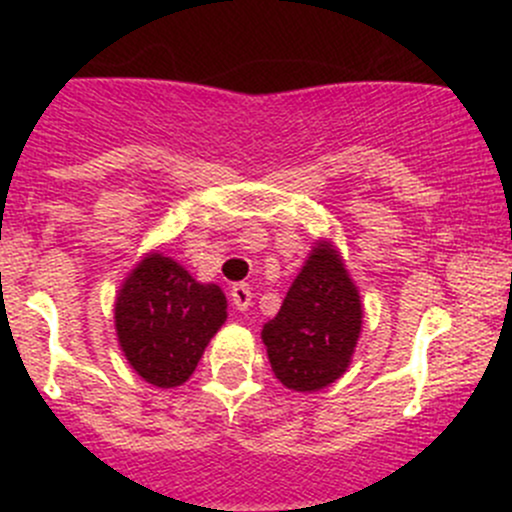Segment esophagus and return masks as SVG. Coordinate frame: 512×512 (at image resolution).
I'll list each match as a JSON object with an SVG mask.
<instances>
[{"mask_svg": "<svg viewBox=\"0 0 512 512\" xmlns=\"http://www.w3.org/2000/svg\"><path fill=\"white\" fill-rule=\"evenodd\" d=\"M231 303H234V308L241 310V313H244V310H249L251 288L246 286V283H234V286H231Z\"/></svg>", "mask_w": 512, "mask_h": 512, "instance_id": "34e87169", "label": "esophagus"}]
</instances>
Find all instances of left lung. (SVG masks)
<instances>
[{
    "label": "left lung",
    "mask_w": 512,
    "mask_h": 512,
    "mask_svg": "<svg viewBox=\"0 0 512 512\" xmlns=\"http://www.w3.org/2000/svg\"><path fill=\"white\" fill-rule=\"evenodd\" d=\"M360 333V291L333 241L318 239L261 330L271 370L293 392H318L350 367Z\"/></svg>",
    "instance_id": "left-lung-1"
}]
</instances>
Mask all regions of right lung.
Listing matches in <instances>:
<instances>
[{
    "instance_id": "1",
    "label": "right lung",
    "mask_w": 512,
    "mask_h": 512,
    "mask_svg": "<svg viewBox=\"0 0 512 512\" xmlns=\"http://www.w3.org/2000/svg\"><path fill=\"white\" fill-rule=\"evenodd\" d=\"M115 335L125 360L152 387L172 389L197 370L226 320V295L175 258L150 251L115 295Z\"/></svg>"
}]
</instances>
